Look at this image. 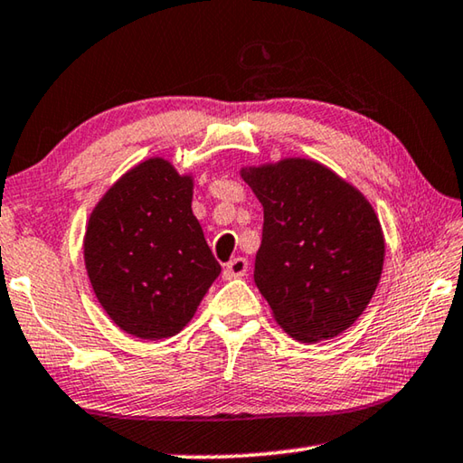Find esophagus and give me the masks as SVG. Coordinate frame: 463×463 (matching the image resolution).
Listing matches in <instances>:
<instances>
[{
	"label": "esophagus",
	"instance_id": "1",
	"mask_svg": "<svg viewBox=\"0 0 463 463\" xmlns=\"http://www.w3.org/2000/svg\"><path fill=\"white\" fill-rule=\"evenodd\" d=\"M247 266H249V263H247L245 258H234L229 263H226L224 276L226 278H241V276H245Z\"/></svg>",
	"mask_w": 463,
	"mask_h": 463
}]
</instances>
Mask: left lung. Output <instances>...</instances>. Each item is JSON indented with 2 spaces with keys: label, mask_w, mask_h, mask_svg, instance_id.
<instances>
[{
  "label": "left lung",
  "mask_w": 463,
  "mask_h": 463,
  "mask_svg": "<svg viewBox=\"0 0 463 463\" xmlns=\"http://www.w3.org/2000/svg\"><path fill=\"white\" fill-rule=\"evenodd\" d=\"M263 205L255 284L300 342L329 340L361 317L383 269L375 210L324 165L288 158L243 168Z\"/></svg>",
  "instance_id": "8db88e82"
}]
</instances>
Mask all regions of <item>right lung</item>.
Masks as SVG:
<instances>
[{"mask_svg":"<svg viewBox=\"0 0 463 463\" xmlns=\"http://www.w3.org/2000/svg\"><path fill=\"white\" fill-rule=\"evenodd\" d=\"M192 177L139 163L94 208L84 237L88 278L102 309L142 340L179 334L220 274L192 212Z\"/></svg>","mask_w":463,"mask_h":463,"instance_id":"add662e5","label":"right lung"}]
</instances>
